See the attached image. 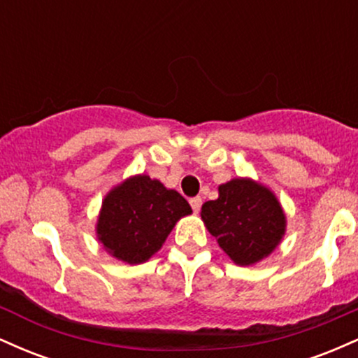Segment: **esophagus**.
Instances as JSON below:
<instances>
[{
    "label": "esophagus",
    "mask_w": 358,
    "mask_h": 358,
    "mask_svg": "<svg viewBox=\"0 0 358 358\" xmlns=\"http://www.w3.org/2000/svg\"><path fill=\"white\" fill-rule=\"evenodd\" d=\"M190 205H192L193 212L199 213L200 208H202V199H200V196H193V199H190Z\"/></svg>",
    "instance_id": "34e87169"
}]
</instances>
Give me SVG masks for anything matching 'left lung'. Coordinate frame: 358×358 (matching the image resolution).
<instances>
[{
	"label": "left lung",
	"mask_w": 358,
	"mask_h": 358,
	"mask_svg": "<svg viewBox=\"0 0 358 358\" xmlns=\"http://www.w3.org/2000/svg\"><path fill=\"white\" fill-rule=\"evenodd\" d=\"M200 215L224 252L241 266L273 252L286 225L276 196L245 178L220 185L219 199L205 202Z\"/></svg>",
	"instance_id": "8db88e82"
}]
</instances>
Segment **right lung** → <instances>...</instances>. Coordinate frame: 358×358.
I'll return each instance as SVG.
<instances>
[{"mask_svg": "<svg viewBox=\"0 0 358 358\" xmlns=\"http://www.w3.org/2000/svg\"><path fill=\"white\" fill-rule=\"evenodd\" d=\"M192 213L187 200L158 180H126L102 202L97 236L109 254L129 264L150 259L163 245L176 220Z\"/></svg>", "mask_w": 358, "mask_h": 358, "instance_id": "obj_1", "label": "right lung"}]
</instances>
